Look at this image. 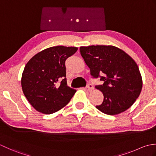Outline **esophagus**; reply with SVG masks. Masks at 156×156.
I'll return each mask as SVG.
<instances>
[{
  "label": "esophagus",
  "instance_id": "esophagus-1",
  "mask_svg": "<svg viewBox=\"0 0 156 156\" xmlns=\"http://www.w3.org/2000/svg\"><path fill=\"white\" fill-rule=\"evenodd\" d=\"M87 88L89 90H93V89H94L93 85H92V84H90V83H89V84H87Z\"/></svg>",
  "mask_w": 156,
  "mask_h": 156
}]
</instances>
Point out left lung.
<instances>
[{"mask_svg": "<svg viewBox=\"0 0 156 156\" xmlns=\"http://www.w3.org/2000/svg\"><path fill=\"white\" fill-rule=\"evenodd\" d=\"M80 51L104 100L96 108L105 114L117 115L130 108L140 96L142 78L136 63L122 49L112 45L80 47Z\"/></svg>", "mask_w": 156, "mask_h": 156, "instance_id": "8db88e82", "label": "left lung"}]
</instances>
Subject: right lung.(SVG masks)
<instances>
[{"label":"right lung","mask_w":156,"mask_h":156,"mask_svg":"<svg viewBox=\"0 0 156 156\" xmlns=\"http://www.w3.org/2000/svg\"><path fill=\"white\" fill-rule=\"evenodd\" d=\"M77 50L76 47H51L35 55L25 65L21 87L35 110L52 114L71 100L76 90L67 86L65 62Z\"/></svg>","instance_id":"obj_1"}]
</instances>
